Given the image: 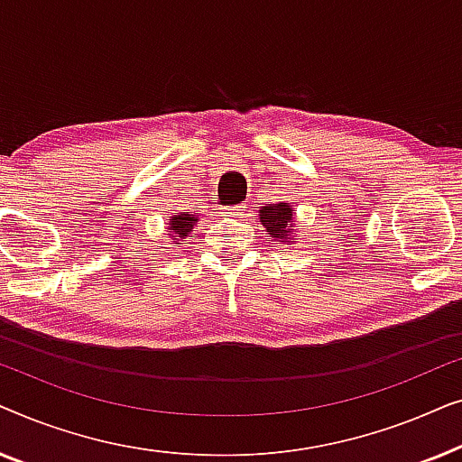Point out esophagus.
Instances as JSON below:
<instances>
[{"instance_id": "1", "label": "esophagus", "mask_w": 462, "mask_h": 462, "mask_svg": "<svg viewBox=\"0 0 462 462\" xmlns=\"http://www.w3.org/2000/svg\"><path fill=\"white\" fill-rule=\"evenodd\" d=\"M245 212H248V206H245V204H236V206H226L225 208V214H226V217H231V218H242Z\"/></svg>"}]
</instances>
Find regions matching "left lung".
I'll use <instances>...</instances> for the list:
<instances>
[{
	"mask_svg": "<svg viewBox=\"0 0 462 462\" xmlns=\"http://www.w3.org/2000/svg\"><path fill=\"white\" fill-rule=\"evenodd\" d=\"M258 218L261 225L267 229L269 237L280 239V242H288L292 237V225H294V210L288 204H267L258 210Z\"/></svg>",
	"mask_w": 462,
	"mask_h": 462,
	"instance_id": "obj_1",
	"label": "left lung"
}]
</instances>
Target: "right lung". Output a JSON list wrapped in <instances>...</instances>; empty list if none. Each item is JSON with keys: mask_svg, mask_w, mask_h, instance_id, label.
<instances>
[{"mask_svg": "<svg viewBox=\"0 0 462 462\" xmlns=\"http://www.w3.org/2000/svg\"><path fill=\"white\" fill-rule=\"evenodd\" d=\"M198 214L189 212H179L174 217H170V233L168 236L172 239H185L195 225H198Z\"/></svg>", "mask_w": 462, "mask_h": 462, "instance_id": "1", "label": "right lung"}]
</instances>
